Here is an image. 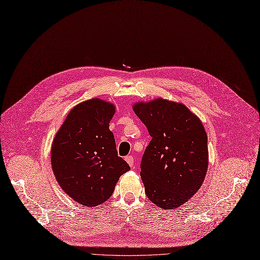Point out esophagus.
<instances>
[{"label":"esophagus","mask_w":260,"mask_h":260,"mask_svg":"<svg viewBox=\"0 0 260 260\" xmlns=\"http://www.w3.org/2000/svg\"><path fill=\"white\" fill-rule=\"evenodd\" d=\"M125 160L127 161V164H128L131 168L133 167V165H134V158H133V156H131V155L126 156V157H125Z\"/></svg>","instance_id":"1"}]
</instances>
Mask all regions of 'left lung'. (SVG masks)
Instances as JSON below:
<instances>
[{
    "instance_id": "1",
    "label": "left lung",
    "mask_w": 260,
    "mask_h": 260,
    "mask_svg": "<svg viewBox=\"0 0 260 260\" xmlns=\"http://www.w3.org/2000/svg\"><path fill=\"white\" fill-rule=\"evenodd\" d=\"M133 110L152 139L141 164L150 201L164 209L187 202L204 182L208 168L207 134L185 105L158 98Z\"/></svg>"
}]
</instances>
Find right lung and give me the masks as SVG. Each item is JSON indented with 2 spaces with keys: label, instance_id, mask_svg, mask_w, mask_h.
Here are the masks:
<instances>
[{
  "label": "right lung",
  "instance_id": "add662e5",
  "mask_svg": "<svg viewBox=\"0 0 260 260\" xmlns=\"http://www.w3.org/2000/svg\"><path fill=\"white\" fill-rule=\"evenodd\" d=\"M114 112V105L104 100H87L69 112L53 141L51 164L56 180L83 206L107 201L119 177L130 170L118 157L109 130Z\"/></svg>",
  "mask_w": 260,
  "mask_h": 260
}]
</instances>
